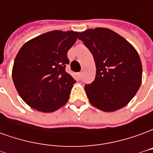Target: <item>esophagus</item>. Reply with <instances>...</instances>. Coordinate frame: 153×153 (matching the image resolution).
I'll return each mask as SVG.
<instances>
[{
  "mask_svg": "<svg viewBox=\"0 0 153 153\" xmlns=\"http://www.w3.org/2000/svg\"><path fill=\"white\" fill-rule=\"evenodd\" d=\"M78 76H79V79H81V78H82V76H83V72H79V73L78 74Z\"/></svg>",
  "mask_w": 153,
  "mask_h": 153,
  "instance_id": "obj_1",
  "label": "esophagus"
}]
</instances>
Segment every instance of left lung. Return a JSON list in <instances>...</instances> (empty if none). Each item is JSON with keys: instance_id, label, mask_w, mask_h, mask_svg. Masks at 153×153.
Returning a JSON list of instances; mask_svg holds the SVG:
<instances>
[{"instance_id": "obj_1", "label": "left lung", "mask_w": 153, "mask_h": 153, "mask_svg": "<svg viewBox=\"0 0 153 153\" xmlns=\"http://www.w3.org/2000/svg\"><path fill=\"white\" fill-rule=\"evenodd\" d=\"M83 41L96 65V77L84 86L90 103L106 112L123 108L141 86L143 68L135 48L128 41L106 28L81 32Z\"/></svg>"}]
</instances>
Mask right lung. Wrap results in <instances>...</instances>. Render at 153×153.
I'll return each instance as SVG.
<instances>
[{
    "mask_svg": "<svg viewBox=\"0 0 153 153\" xmlns=\"http://www.w3.org/2000/svg\"><path fill=\"white\" fill-rule=\"evenodd\" d=\"M79 32H47L25 42L14 61L12 79L19 95L38 111H56L68 102L75 80L65 71L67 52Z\"/></svg>",
    "mask_w": 153,
    "mask_h": 153,
    "instance_id": "1",
    "label": "right lung"
}]
</instances>
